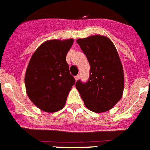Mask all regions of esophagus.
Returning a JSON list of instances; mask_svg holds the SVG:
<instances>
[{
  "label": "esophagus",
  "instance_id": "1",
  "mask_svg": "<svg viewBox=\"0 0 150 150\" xmlns=\"http://www.w3.org/2000/svg\"><path fill=\"white\" fill-rule=\"evenodd\" d=\"M79 79V75H77V76H75V80H76V81H77V80Z\"/></svg>",
  "mask_w": 150,
  "mask_h": 150
}]
</instances>
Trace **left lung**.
Listing matches in <instances>:
<instances>
[{
  "mask_svg": "<svg viewBox=\"0 0 150 150\" xmlns=\"http://www.w3.org/2000/svg\"><path fill=\"white\" fill-rule=\"evenodd\" d=\"M76 42L91 67L88 82L78 80L76 89L88 110L97 113L110 110L124 90V72L117 50L109 38L98 34Z\"/></svg>",
  "mask_w": 150,
  "mask_h": 150,
  "instance_id": "8db88e82",
  "label": "left lung"
}]
</instances>
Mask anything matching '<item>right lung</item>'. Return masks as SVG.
<instances>
[{
  "instance_id": "1",
  "label": "right lung",
  "mask_w": 150,
  "mask_h": 150,
  "mask_svg": "<svg viewBox=\"0 0 150 150\" xmlns=\"http://www.w3.org/2000/svg\"><path fill=\"white\" fill-rule=\"evenodd\" d=\"M73 43L74 39L50 40L30 58L25 76L26 92L33 104L44 112L62 110L75 84L66 62Z\"/></svg>"
}]
</instances>
